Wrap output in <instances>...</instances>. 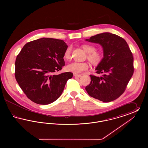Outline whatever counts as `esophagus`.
Instances as JSON below:
<instances>
[{"mask_svg":"<svg viewBox=\"0 0 148 148\" xmlns=\"http://www.w3.org/2000/svg\"><path fill=\"white\" fill-rule=\"evenodd\" d=\"M74 76L76 77H80L82 76L81 74H74Z\"/></svg>","mask_w":148,"mask_h":148,"instance_id":"obj_1","label":"esophagus"}]
</instances>
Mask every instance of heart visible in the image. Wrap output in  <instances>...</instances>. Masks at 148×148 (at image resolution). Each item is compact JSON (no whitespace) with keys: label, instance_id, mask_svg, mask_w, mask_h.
Returning a JSON list of instances; mask_svg holds the SVG:
<instances>
[{"label":"heart","instance_id":"1","mask_svg":"<svg viewBox=\"0 0 148 148\" xmlns=\"http://www.w3.org/2000/svg\"><path fill=\"white\" fill-rule=\"evenodd\" d=\"M82 48L88 53L87 59L93 65H97L100 63L104 58L103 54L96 50V47L89 44H86L82 45ZM71 47L69 46L65 50L64 53V58L66 60H68L71 58ZM89 65L86 62H73L71 63L68 64L66 66V70L71 72H73L75 74H79L82 73L88 69Z\"/></svg>","mask_w":148,"mask_h":148}]
</instances>
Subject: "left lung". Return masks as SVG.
Masks as SVG:
<instances>
[{
  "label": "left lung",
  "mask_w": 148,
  "mask_h": 148,
  "mask_svg": "<svg viewBox=\"0 0 148 148\" xmlns=\"http://www.w3.org/2000/svg\"><path fill=\"white\" fill-rule=\"evenodd\" d=\"M100 44L104 51L102 62L95 69L100 77L90 75V83L85 87L92 98L108 103L125 92L134 73V58L127 42L110 33H103L86 39Z\"/></svg>",
  "instance_id": "8db88e82"
}]
</instances>
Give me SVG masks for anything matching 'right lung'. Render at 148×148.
I'll list each match as a JSON object with an SVG mask.
<instances>
[{
    "mask_svg": "<svg viewBox=\"0 0 148 148\" xmlns=\"http://www.w3.org/2000/svg\"><path fill=\"white\" fill-rule=\"evenodd\" d=\"M67 47L62 40L48 38L30 42L23 47L16 58L15 77L30 100L47 105L61 95L73 74L54 73L64 66V53Z\"/></svg>",
    "mask_w": 148,
    "mask_h": 148,
    "instance_id": "add662e5",
    "label": "right lung"
}]
</instances>
